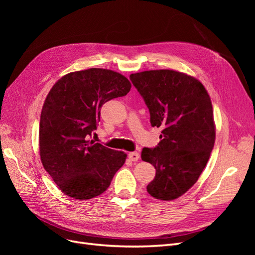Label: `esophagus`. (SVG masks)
I'll return each mask as SVG.
<instances>
[{
  "label": "esophagus",
  "mask_w": 255,
  "mask_h": 255,
  "mask_svg": "<svg viewBox=\"0 0 255 255\" xmlns=\"http://www.w3.org/2000/svg\"><path fill=\"white\" fill-rule=\"evenodd\" d=\"M139 157H140L139 153H137V152H129L128 153V158L132 161H137L138 159H139Z\"/></svg>",
  "instance_id": "obj_1"
}]
</instances>
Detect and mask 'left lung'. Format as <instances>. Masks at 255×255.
Here are the masks:
<instances>
[{"mask_svg": "<svg viewBox=\"0 0 255 255\" xmlns=\"http://www.w3.org/2000/svg\"><path fill=\"white\" fill-rule=\"evenodd\" d=\"M150 112L152 127L161 128L155 148H143L141 159L156 170L146 186L155 199L184 195L205 168L215 143L213 106L203 85L173 70L129 75Z\"/></svg>", "mask_w": 255, "mask_h": 255, "instance_id": "obj_1", "label": "left lung"}]
</instances>
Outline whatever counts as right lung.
Wrapping results in <instances>:
<instances>
[{
    "label": "right lung",
    "mask_w": 255,
    "mask_h": 255,
    "mask_svg": "<svg viewBox=\"0 0 255 255\" xmlns=\"http://www.w3.org/2000/svg\"><path fill=\"white\" fill-rule=\"evenodd\" d=\"M129 89L126 76L91 68L66 74L50 90L40 116V158L67 196L87 200L103 194L125 164L127 154L88 139L102 105Z\"/></svg>",
    "instance_id": "right-lung-1"
}]
</instances>
